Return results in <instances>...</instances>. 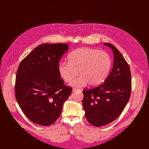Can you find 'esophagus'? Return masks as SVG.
<instances>
[{
	"mask_svg": "<svg viewBox=\"0 0 149 149\" xmlns=\"http://www.w3.org/2000/svg\"><path fill=\"white\" fill-rule=\"evenodd\" d=\"M78 90H79V89H78V88H74L72 91H73L74 92H75V91H78Z\"/></svg>",
	"mask_w": 149,
	"mask_h": 149,
	"instance_id": "esophagus-1",
	"label": "esophagus"
}]
</instances>
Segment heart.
Listing matches in <instances>:
<instances>
[{"label": "heart", "mask_w": 149, "mask_h": 149, "mask_svg": "<svg viewBox=\"0 0 149 149\" xmlns=\"http://www.w3.org/2000/svg\"><path fill=\"white\" fill-rule=\"evenodd\" d=\"M68 62L61 61L58 70L61 77L67 82H72L81 76L72 85L82 87L88 83L91 86L101 84L107 78L112 65L110 56L98 49L82 48L77 49L68 55Z\"/></svg>", "instance_id": "1"}]
</instances>
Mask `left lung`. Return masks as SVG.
I'll list each match as a JSON object with an SVG mask.
<instances>
[{
	"mask_svg": "<svg viewBox=\"0 0 149 149\" xmlns=\"http://www.w3.org/2000/svg\"><path fill=\"white\" fill-rule=\"evenodd\" d=\"M113 49V68L100 86L82 91L85 116L92 125L101 127L115 120L128 102L132 91L131 72L128 63L113 45L104 43Z\"/></svg>",
	"mask_w": 149,
	"mask_h": 149,
	"instance_id": "obj_1",
	"label": "left lung"
}]
</instances>
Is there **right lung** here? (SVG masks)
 <instances>
[{
	"mask_svg": "<svg viewBox=\"0 0 149 149\" xmlns=\"http://www.w3.org/2000/svg\"><path fill=\"white\" fill-rule=\"evenodd\" d=\"M68 46L40 45L20 63L16 77V100L24 114L37 124H54L71 94L72 87L63 84L58 70L59 60Z\"/></svg>",
	"mask_w": 149,
	"mask_h": 149,
	"instance_id": "add662e5",
	"label": "right lung"
}]
</instances>
